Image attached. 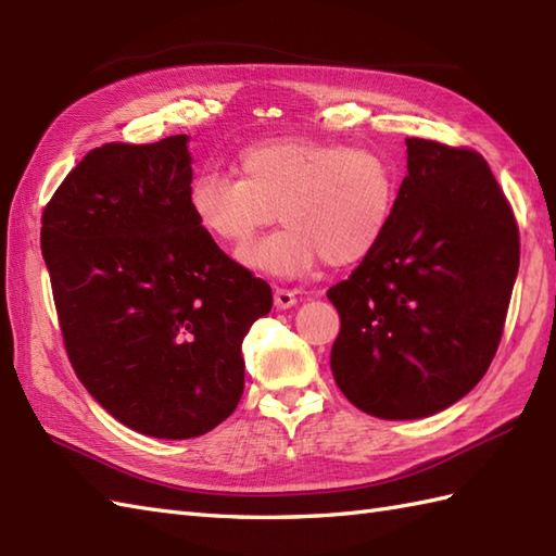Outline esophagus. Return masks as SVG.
<instances>
[{
    "label": "esophagus",
    "instance_id": "esophagus-1",
    "mask_svg": "<svg viewBox=\"0 0 556 556\" xmlns=\"http://www.w3.org/2000/svg\"><path fill=\"white\" fill-rule=\"evenodd\" d=\"M296 301H299L296 291L285 289V287H277V289H275V305H277L279 311L291 308V305H296Z\"/></svg>",
    "mask_w": 556,
    "mask_h": 556
}]
</instances>
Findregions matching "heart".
Here are the masks:
<instances>
[{"label": "heart", "mask_w": 556, "mask_h": 556, "mask_svg": "<svg viewBox=\"0 0 556 556\" xmlns=\"http://www.w3.org/2000/svg\"><path fill=\"white\" fill-rule=\"evenodd\" d=\"M236 176L198 172L188 210L210 239L241 248L275 224L287 227L239 251L255 271L279 279L308 275L327 260L351 265L368 257L392 224L399 172L384 152L334 138L277 136L239 152Z\"/></svg>", "instance_id": "obj_1"}]
</instances>
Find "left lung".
I'll return each instance as SVG.
<instances>
[{
  "label": "left lung",
  "mask_w": 556,
  "mask_h": 556,
  "mask_svg": "<svg viewBox=\"0 0 556 556\" xmlns=\"http://www.w3.org/2000/svg\"><path fill=\"white\" fill-rule=\"evenodd\" d=\"M408 176L384 239L327 291L332 375L353 406L425 418L473 389L497 353L521 239L480 152L406 138Z\"/></svg>",
  "instance_id": "left-lung-1"
}]
</instances>
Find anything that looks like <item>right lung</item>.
Wrapping results in <instances>:
<instances>
[{"instance_id": "right-lung-1", "label": "right lung", "mask_w": 556, "mask_h": 556, "mask_svg": "<svg viewBox=\"0 0 556 556\" xmlns=\"http://www.w3.org/2000/svg\"><path fill=\"white\" fill-rule=\"evenodd\" d=\"M186 136L104 143L42 210V257L71 368L126 428L188 440L243 394L241 344L271 289L198 227Z\"/></svg>"}]
</instances>
